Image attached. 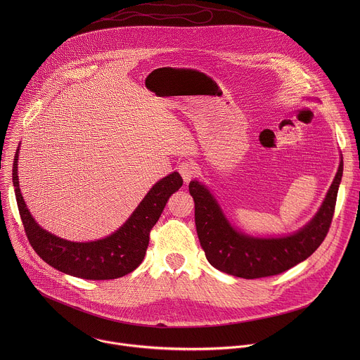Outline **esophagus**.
Here are the masks:
<instances>
[{
    "label": "esophagus",
    "mask_w": 360,
    "mask_h": 360,
    "mask_svg": "<svg viewBox=\"0 0 360 360\" xmlns=\"http://www.w3.org/2000/svg\"><path fill=\"white\" fill-rule=\"evenodd\" d=\"M177 169H179V173L181 174V177L186 183H188L197 174V166H195L194 162H190V160L181 162Z\"/></svg>",
    "instance_id": "obj_1"
}]
</instances>
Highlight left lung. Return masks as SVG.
<instances>
[{"label":"left lung","mask_w":360,"mask_h":360,"mask_svg":"<svg viewBox=\"0 0 360 360\" xmlns=\"http://www.w3.org/2000/svg\"><path fill=\"white\" fill-rule=\"evenodd\" d=\"M342 170L341 159L326 200L311 221L295 234L281 238H254L238 233L206 187L191 181L188 190L195 204L197 233L209 263L227 274L254 280L284 273L308 259L330 230Z\"/></svg>","instance_id":"left-lung-1"}]
</instances>
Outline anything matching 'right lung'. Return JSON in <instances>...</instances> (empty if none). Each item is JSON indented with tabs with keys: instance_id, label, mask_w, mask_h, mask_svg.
Instances as JSON below:
<instances>
[{
	"instance_id": "obj_1",
	"label": "right lung",
	"mask_w": 360,
	"mask_h": 360,
	"mask_svg": "<svg viewBox=\"0 0 360 360\" xmlns=\"http://www.w3.org/2000/svg\"><path fill=\"white\" fill-rule=\"evenodd\" d=\"M18 156L19 150H16L13 159L12 181L20 219L30 245L53 269L86 280L119 278L137 269L146 257L150 233L159 220L167 200L183 186L181 176L173 172L155 184L117 231L93 243H72L43 230L30 214L19 188Z\"/></svg>"
}]
</instances>
